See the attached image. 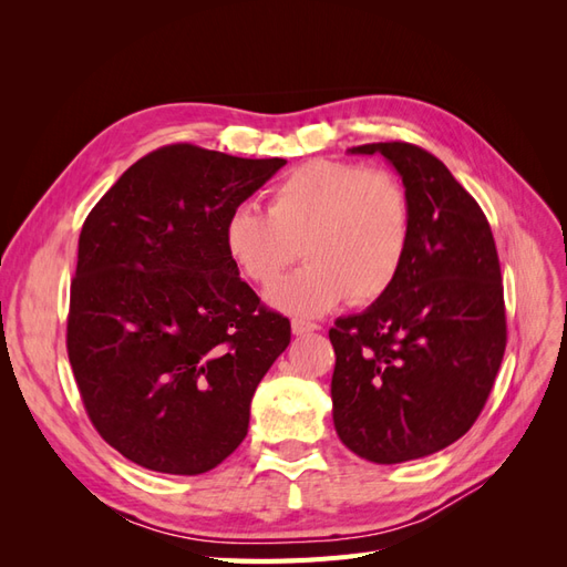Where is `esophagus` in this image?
<instances>
[{"mask_svg":"<svg viewBox=\"0 0 567 567\" xmlns=\"http://www.w3.org/2000/svg\"><path fill=\"white\" fill-rule=\"evenodd\" d=\"M290 329H293L296 336H310V333L319 331V323L305 321V319H293V323H290Z\"/></svg>","mask_w":567,"mask_h":567,"instance_id":"esophagus-1","label":"esophagus"}]
</instances>
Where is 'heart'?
Here are the masks:
<instances>
[{
	"mask_svg": "<svg viewBox=\"0 0 567 567\" xmlns=\"http://www.w3.org/2000/svg\"><path fill=\"white\" fill-rule=\"evenodd\" d=\"M414 215L398 175L359 163L300 165L269 192L267 213L236 208L225 221V248L238 277L269 286L302 255L293 277L269 290L271 305L300 317L381 298L400 277Z\"/></svg>",
	"mask_w": 567,
	"mask_h": 567,
	"instance_id": "heart-1",
	"label": "heart"
}]
</instances>
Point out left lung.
<instances>
[{
	"mask_svg": "<svg viewBox=\"0 0 567 567\" xmlns=\"http://www.w3.org/2000/svg\"><path fill=\"white\" fill-rule=\"evenodd\" d=\"M411 198L400 277L362 315L336 321V433L357 456L402 463L450 447L483 411L506 350L502 267L485 213L421 146L381 142Z\"/></svg>",
	"mask_w": 567,
	"mask_h": 567,
	"instance_id": "left-lung-1",
	"label": "left lung"
}]
</instances>
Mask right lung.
Here are the masks:
<instances>
[{"label": "right lung", "instance_id": "add662e5", "mask_svg": "<svg viewBox=\"0 0 567 567\" xmlns=\"http://www.w3.org/2000/svg\"><path fill=\"white\" fill-rule=\"evenodd\" d=\"M284 165L169 144L84 219L68 359L99 435L148 471L198 475L225 461L288 348L290 321L267 310L225 248L227 217Z\"/></svg>", "mask_w": 567, "mask_h": 567}]
</instances>
